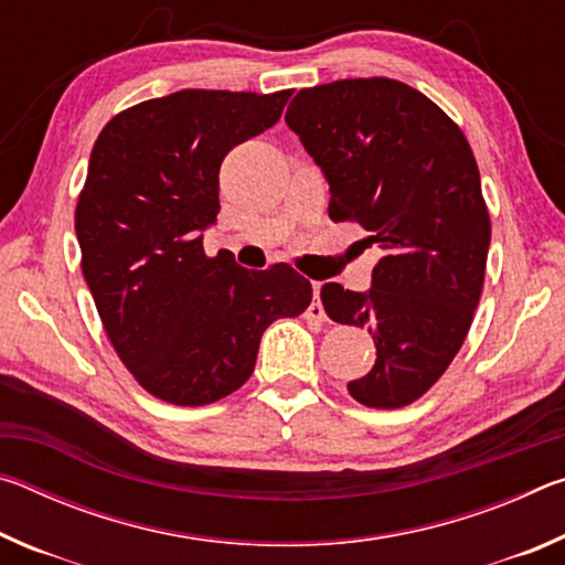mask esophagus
Instances as JSON below:
<instances>
[{
	"label": "esophagus",
	"mask_w": 565,
	"mask_h": 565,
	"mask_svg": "<svg viewBox=\"0 0 565 565\" xmlns=\"http://www.w3.org/2000/svg\"><path fill=\"white\" fill-rule=\"evenodd\" d=\"M319 294H321V284L319 281H313V303L309 306V319H319V321H323L327 319V311H323V306H321V301H319Z\"/></svg>",
	"instance_id": "34e87169"
}]
</instances>
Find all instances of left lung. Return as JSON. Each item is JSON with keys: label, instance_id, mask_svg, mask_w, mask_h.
Returning a JSON list of instances; mask_svg holds the SVG:
<instances>
[{"label": "left lung", "instance_id": "left-lung-1", "mask_svg": "<svg viewBox=\"0 0 565 565\" xmlns=\"http://www.w3.org/2000/svg\"><path fill=\"white\" fill-rule=\"evenodd\" d=\"M329 181V216L356 222L384 256L369 291L321 289L337 323L369 329L376 363L349 394L371 408L424 396L461 349L481 299L491 222L463 131L408 84L343 79L286 109Z\"/></svg>", "mask_w": 565, "mask_h": 565}]
</instances>
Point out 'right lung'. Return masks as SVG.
<instances>
[{"mask_svg":"<svg viewBox=\"0 0 565 565\" xmlns=\"http://www.w3.org/2000/svg\"><path fill=\"white\" fill-rule=\"evenodd\" d=\"M289 97L174 92L117 114L92 149L74 222L84 279L124 366L167 404L244 386L264 331L311 303L289 264L248 271L204 254L224 157L271 129Z\"/></svg>","mask_w":565,"mask_h":565,"instance_id":"1","label":"right lung"}]
</instances>
